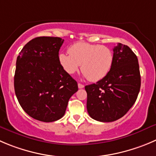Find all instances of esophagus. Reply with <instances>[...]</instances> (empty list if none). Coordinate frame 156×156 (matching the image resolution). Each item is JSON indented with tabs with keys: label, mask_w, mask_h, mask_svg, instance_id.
Instances as JSON below:
<instances>
[{
	"label": "esophagus",
	"mask_w": 156,
	"mask_h": 156,
	"mask_svg": "<svg viewBox=\"0 0 156 156\" xmlns=\"http://www.w3.org/2000/svg\"><path fill=\"white\" fill-rule=\"evenodd\" d=\"M78 87H79V89H83L84 87V85L81 83H78Z\"/></svg>",
	"instance_id": "esophagus-1"
}]
</instances>
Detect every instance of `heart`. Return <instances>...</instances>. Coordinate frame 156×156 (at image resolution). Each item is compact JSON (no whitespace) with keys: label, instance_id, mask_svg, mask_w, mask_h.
I'll list each match as a JSON object with an SVG mask.
<instances>
[{"label":"heart","instance_id":"heart-1","mask_svg":"<svg viewBox=\"0 0 156 156\" xmlns=\"http://www.w3.org/2000/svg\"><path fill=\"white\" fill-rule=\"evenodd\" d=\"M69 54L60 53L58 60L60 66L68 74L81 71L84 76L92 82L101 80L107 76L114 63L112 50L106 46L79 42L68 49Z\"/></svg>","mask_w":156,"mask_h":156}]
</instances>
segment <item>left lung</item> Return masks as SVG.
Here are the masks:
<instances>
[{
    "label": "left lung",
    "mask_w": 156,
    "mask_h": 156,
    "mask_svg": "<svg viewBox=\"0 0 156 156\" xmlns=\"http://www.w3.org/2000/svg\"><path fill=\"white\" fill-rule=\"evenodd\" d=\"M114 63L106 77L86 86L87 112L91 118L109 122L123 116L133 106L140 90L138 58L126 45L113 48Z\"/></svg>",
    "instance_id": "8db88e82"
}]
</instances>
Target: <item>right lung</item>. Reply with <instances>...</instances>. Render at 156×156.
<instances>
[{
	"instance_id": "add662e5",
	"label": "right lung",
	"mask_w": 156,
	"mask_h": 156,
	"mask_svg": "<svg viewBox=\"0 0 156 156\" xmlns=\"http://www.w3.org/2000/svg\"><path fill=\"white\" fill-rule=\"evenodd\" d=\"M63 41L60 37H36L23 47L17 58L16 96L22 109L39 121L61 119L69 98L78 90L76 81L59 63Z\"/></svg>"
}]
</instances>
